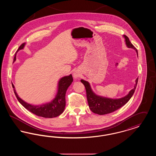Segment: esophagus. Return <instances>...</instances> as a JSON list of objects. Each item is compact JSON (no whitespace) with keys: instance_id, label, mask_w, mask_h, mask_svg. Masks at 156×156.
Instances as JSON below:
<instances>
[{"instance_id":"esophagus-1","label":"esophagus","mask_w":156,"mask_h":156,"mask_svg":"<svg viewBox=\"0 0 156 156\" xmlns=\"http://www.w3.org/2000/svg\"><path fill=\"white\" fill-rule=\"evenodd\" d=\"M73 75H74V78H77L80 76V74L78 72H75L73 74Z\"/></svg>"}]
</instances>
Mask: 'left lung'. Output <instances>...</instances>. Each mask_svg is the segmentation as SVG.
Wrapping results in <instances>:
<instances>
[{"label":"left lung","mask_w":156,"mask_h":156,"mask_svg":"<svg viewBox=\"0 0 156 156\" xmlns=\"http://www.w3.org/2000/svg\"><path fill=\"white\" fill-rule=\"evenodd\" d=\"M123 37L125 38V43L127 47L134 49L138 56L137 49L130 43L129 38L126 35H123ZM81 82L85 87L88 103L90 111L96 114L103 115L110 113L119 109V108L124 106L130 100L135 91L138 82V78L136 80V83L134 86L133 89L130 90L129 94L125 97L119 99H112L109 98L98 95L92 90L88 82L86 81L83 80H81Z\"/></svg>","instance_id":"1"}]
</instances>
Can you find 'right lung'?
Segmentation results:
<instances>
[{
	"label": "right lung",
	"instance_id": "add662e5",
	"mask_svg": "<svg viewBox=\"0 0 156 156\" xmlns=\"http://www.w3.org/2000/svg\"><path fill=\"white\" fill-rule=\"evenodd\" d=\"M26 43H23L21 45L17 52L23 49ZM16 54L17 52L15 54L13 62L16 60ZM73 81V78L71 74L62 77L58 83L57 92L55 98L49 102L38 105H31L23 101L18 96L16 91L15 86L12 82V84L17 100L26 109L38 116H41L45 118H52L58 116L64 111L66 107V94L68 88L70 86Z\"/></svg>",
	"mask_w": 156,
	"mask_h": 156
}]
</instances>
